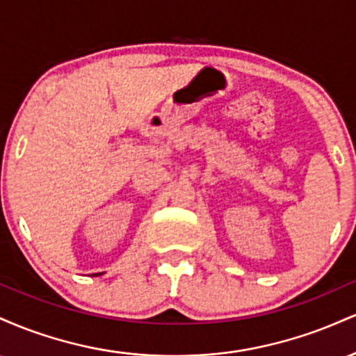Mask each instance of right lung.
<instances>
[{"instance_id":"1","label":"right lung","mask_w":356,"mask_h":356,"mask_svg":"<svg viewBox=\"0 0 356 356\" xmlns=\"http://www.w3.org/2000/svg\"><path fill=\"white\" fill-rule=\"evenodd\" d=\"M102 275V273H95V275H93V276H100Z\"/></svg>"}]
</instances>
